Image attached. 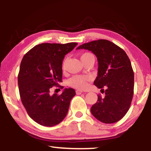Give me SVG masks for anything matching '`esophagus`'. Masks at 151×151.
Here are the masks:
<instances>
[{
    "label": "esophagus",
    "instance_id": "obj_1",
    "mask_svg": "<svg viewBox=\"0 0 151 151\" xmlns=\"http://www.w3.org/2000/svg\"><path fill=\"white\" fill-rule=\"evenodd\" d=\"M83 93V91H81V90H76V94H78V95H79V94H81Z\"/></svg>",
    "mask_w": 151,
    "mask_h": 151
}]
</instances>
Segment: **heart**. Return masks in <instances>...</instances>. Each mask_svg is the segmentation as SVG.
<instances>
[{"label": "heart", "instance_id": "heart-1", "mask_svg": "<svg viewBox=\"0 0 151 151\" xmlns=\"http://www.w3.org/2000/svg\"><path fill=\"white\" fill-rule=\"evenodd\" d=\"M89 56H93L90 52H85L82 54L81 56V59L83 60ZM66 65V60H64L63 63V68L65 69ZM91 80V76L88 75H75L73 76V77L69 78L68 81V85L71 87H73L75 88H78L83 90V89H85L88 86V83Z\"/></svg>", "mask_w": 151, "mask_h": 151}]
</instances>
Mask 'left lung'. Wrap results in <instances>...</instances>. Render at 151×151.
<instances>
[{"label": "left lung", "mask_w": 151, "mask_h": 151, "mask_svg": "<svg viewBox=\"0 0 151 151\" xmlns=\"http://www.w3.org/2000/svg\"><path fill=\"white\" fill-rule=\"evenodd\" d=\"M76 49L91 51L98 59V75L94 85L105 96L98 95L91 113L99 121L114 123L129 111L134 93V73L127 53L109 40L100 39L79 46Z\"/></svg>", "instance_id": "8db88e82"}]
</instances>
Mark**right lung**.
I'll return each mask as SVG.
<instances>
[{"instance_id": "right-lung-1", "label": "right lung", "mask_w": 151, "mask_h": 151, "mask_svg": "<svg viewBox=\"0 0 151 151\" xmlns=\"http://www.w3.org/2000/svg\"><path fill=\"white\" fill-rule=\"evenodd\" d=\"M78 44L42 43L31 48L22 58L18 75L20 99L33 121L45 127L55 126L65 118L70 102L75 95L72 88L62 94H50L52 86L62 82L65 56Z\"/></svg>"}]
</instances>
